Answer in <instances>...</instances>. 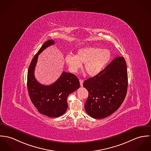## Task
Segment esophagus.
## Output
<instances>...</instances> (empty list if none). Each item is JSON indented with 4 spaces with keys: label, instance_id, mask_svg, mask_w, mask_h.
<instances>
[{
    "label": "esophagus",
    "instance_id": "obj_1",
    "mask_svg": "<svg viewBox=\"0 0 151 151\" xmlns=\"http://www.w3.org/2000/svg\"><path fill=\"white\" fill-rule=\"evenodd\" d=\"M79 82H80V85H81V86H83V80H82V79H80V80H79Z\"/></svg>",
    "mask_w": 151,
    "mask_h": 151
}]
</instances>
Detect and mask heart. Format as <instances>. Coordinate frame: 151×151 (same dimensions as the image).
<instances>
[{
    "instance_id": "heart-1",
    "label": "heart",
    "mask_w": 151,
    "mask_h": 151,
    "mask_svg": "<svg viewBox=\"0 0 151 151\" xmlns=\"http://www.w3.org/2000/svg\"><path fill=\"white\" fill-rule=\"evenodd\" d=\"M111 57V52L107 49L86 47L79 49L76 55L68 54L65 60L70 72H76L84 64L87 73L90 76H95L102 70Z\"/></svg>"
}]
</instances>
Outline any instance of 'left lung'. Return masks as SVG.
Instances as JSON below:
<instances>
[{"label": "left lung", "mask_w": 151, "mask_h": 151, "mask_svg": "<svg viewBox=\"0 0 151 151\" xmlns=\"http://www.w3.org/2000/svg\"><path fill=\"white\" fill-rule=\"evenodd\" d=\"M128 86L127 65L124 57H118L97 75L84 82L88 92L84 108L95 119L109 116L120 106Z\"/></svg>", "instance_id": "1"}]
</instances>
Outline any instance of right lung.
Wrapping results in <instances>:
<instances>
[{
  "mask_svg": "<svg viewBox=\"0 0 151 151\" xmlns=\"http://www.w3.org/2000/svg\"><path fill=\"white\" fill-rule=\"evenodd\" d=\"M53 40L46 42L34 56L28 70L27 87L31 100L39 112L51 117L63 115L68 108V96L80 87L75 75L63 72L58 79L49 86L39 83L35 78L34 70L39 54L54 44Z\"/></svg>",
  "mask_w": 151,
  "mask_h": 151,
  "instance_id": "obj_1",
  "label": "right lung"
}]
</instances>
